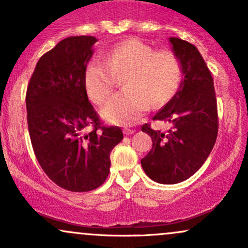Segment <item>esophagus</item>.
Here are the masks:
<instances>
[{
  "label": "esophagus",
  "mask_w": 248,
  "mask_h": 248,
  "mask_svg": "<svg viewBox=\"0 0 248 248\" xmlns=\"http://www.w3.org/2000/svg\"><path fill=\"white\" fill-rule=\"evenodd\" d=\"M124 133L126 134V135H132V134L135 133V130H134V129H130V128H124Z\"/></svg>",
  "instance_id": "obj_1"
}]
</instances>
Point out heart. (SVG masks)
I'll use <instances>...</instances> for the list:
<instances>
[{"label": "heart", "mask_w": 248, "mask_h": 248, "mask_svg": "<svg viewBox=\"0 0 248 248\" xmlns=\"http://www.w3.org/2000/svg\"><path fill=\"white\" fill-rule=\"evenodd\" d=\"M105 61H92L85 69L87 94L102 104L112 94L116 76L124 77L126 90L102 109V116L115 124H135L149 109L167 104L177 92L182 79L179 59L170 51H156L138 38H127L107 50Z\"/></svg>", "instance_id": "heart-1"}]
</instances>
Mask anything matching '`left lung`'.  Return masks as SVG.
Instances as JSON below:
<instances>
[{"label":"left lung","mask_w":248,"mask_h":248,"mask_svg":"<svg viewBox=\"0 0 248 248\" xmlns=\"http://www.w3.org/2000/svg\"><path fill=\"white\" fill-rule=\"evenodd\" d=\"M172 51L181 62L184 78L171 100L154 120L171 124L167 133L144 124L142 132L153 148L141 160L144 172L161 184H176L195 173L209 157L218 134L217 100L211 72L197 47L170 37Z\"/></svg>","instance_id":"obj_1"}]
</instances>
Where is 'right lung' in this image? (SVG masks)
I'll return each mask as SVG.
<instances>
[{
    "instance_id": "obj_1",
    "label": "right lung",
    "mask_w": 248,
    "mask_h": 248,
    "mask_svg": "<svg viewBox=\"0 0 248 248\" xmlns=\"http://www.w3.org/2000/svg\"><path fill=\"white\" fill-rule=\"evenodd\" d=\"M96 41L72 36L59 42L39 58L25 95L37 161L51 181L73 192L106 181L110 152L124 139L120 127L101 126L87 98L84 75Z\"/></svg>"
}]
</instances>
